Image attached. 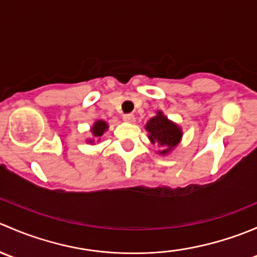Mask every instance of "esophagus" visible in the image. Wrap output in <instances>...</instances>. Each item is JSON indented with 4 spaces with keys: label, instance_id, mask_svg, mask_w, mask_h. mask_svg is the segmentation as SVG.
Listing matches in <instances>:
<instances>
[{
    "label": "esophagus",
    "instance_id": "34e87169",
    "mask_svg": "<svg viewBox=\"0 0 257 257\" xmlns=\"http://www.w3.org/2000/svg\"><path fill=\"white\" fill-rule=\"evenodd\" d=\"M134 119H136V118H134L133 114H131V113L124 114V115H123V120L126 121V123H132V121H134Z\"/></svg>",
    "mask_w": 257,
    "mask_h": 257
}]
</instances>
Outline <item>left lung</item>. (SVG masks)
Segmentation results:
<instances>
[{"mask_svg": "<svg viewBox=\"0 0 257 257\" xmlns=\"http://www.w3.org/2000/svg\"><path fill=\"white\" fill-rule=\"evenodd\" d=\"M145 128L149 132V139L152 143H157L164 149L160 152L162 154H167L173 148L177 147L181 138L180 128L168 120L162 112H158V115L153 116Z\"/></svg>", "mask_w": 257, "mask_h": 257, "instance_id": "left-lung-1", "label": "left lung"}]
</instances>
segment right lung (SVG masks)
I'll return each instance as SVG.
<instances>
[{"instance_id": "obj_1", "label": "right lung", "mask_w": 257, "mask_h": 257, "mask_svg": "<svg viewBox=\"0 0 257 257\" xmlns=\"http://www.w3.org/2000/svg\"><path fill=\"white\" fill-rule=\"evenodd\" d=\"M107 129H108V125H107V123H105V121L98 120V121H95V124L93 125L92 133H93V136L97 137V138H99V137L103 136V133H104ZM90 142L93 143V141H90Z\"/></svg>"}]
</instances>
